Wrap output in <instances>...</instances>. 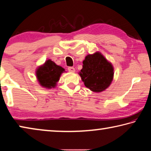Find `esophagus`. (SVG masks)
<instances>
[{
  "label": "esophagus",
  "mask_w": 151,
  "mask_h": 151,
  "mask_svg": "<svg viewBox=\"0 0 151 151\" xmlns=\"http://www.w3.org/2000/svg\"><path fill=\"white\" fill-rule=\"evenodd\" d=\"M68 70L69 71V72L74 73L75 71V68L73 67V66H69V67H68Z\"/></svg>",
  "instance_id": "esophagus-1"
}]
</instances>
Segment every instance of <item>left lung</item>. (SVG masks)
<instances>
[{"mask_svg":"<svg viewBox=\"0 0 151 151\" xmlns=\"http://www.w3.org/2000/svg\"><path fill=\"white\" fill-rule=\"evenodd\" d=\"M80 76L86 87L92 91H103L113 78V67L101 53L88 55L83 60Z\"/></svg>","mask_w":151,"mask_h":151,"instance_id":"8db88e82","label":"left lung"}]
</instances>
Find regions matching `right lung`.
<instances>
[{
    "mask_svg": "<svg viewBox=\"0 0 151 151\" xmlns=\"http://www.w3.org/2000/svg\"><path fill=\"white\" fill-rule=\"evenodd\" d=\"M65 69L58 66L52 60H48L37 71V76L40 85L45 87H55L57 82L59 80L61 73Z\"/></svg>",
    "mask_w": 151,
    "mask_h": 151,
    "instance_id": "add662e5",
    "label": "right lung"
}]
</instances>
